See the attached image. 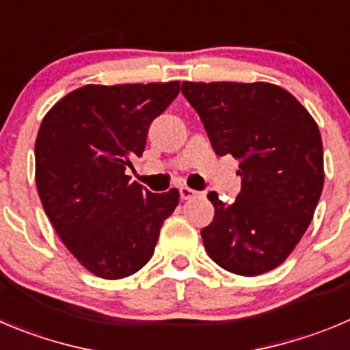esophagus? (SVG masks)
Returning a JSON list of instances; mask_svg holds the SVG:
<instances>
[{
	"label": "esophagus",
	"instance_id": "obj_1",
	"mask_svg": "<svg viewBox=\"0 0 350 350\" xmlns=\"http://www.w3.org/2000/svg\"><path fill=\"white\" fill-rule=\"evenodd\" d=\"M178 191H180L182 200H191V198H194V196H198V194H200V192L194 191V189H191V187H187V185H182Z\"/></svg>",
	"mask_w": 350,
	"mask_h": 350
}]
</instances>
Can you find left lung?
Here are the masks:
<instances>
[{"label": "left lung", "mask_w": 350, "mask_h": 350, "mask_svg": "<svg viewBox=\"0 0 350 350\" xmlns=\"http://www.w3.org/2000/svg\"><path fill=\"white\" fill-rule=\"evenodd\" d=\"M217 156L239 159L241 192L232 204L217 192L201 229L215 264L239 275L280 267L306 234L325 184L323 140L309 111L272 83H182Z\"/></svg>", "instance_id": "obj_1"}]
</instances>
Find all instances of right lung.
<instances>
[{"label": "right lung", "mask_w": 350, "mask_h": 350, "mask_svg": "<svg viewBox=\"0 0 350 350\" xmlns=\"http://www.w3.org/2000/svg\"><path fill=\"white\" fill-rule=\"evenodd\" d=\"M178 92V81L86 85L41 121L34 146L41 204L66 248L102 280L140 271L177 208V189L152 194L124 170L142 156L150 123Z\"/></svg>", "instance_id": "1"}]
</instances>
